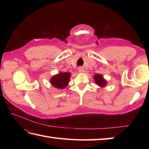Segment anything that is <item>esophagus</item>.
I'll return each mask as SVG.
<instances>
[{
  "mask_svg": "<svg viewBox=\"0 0 149 149\" xmlns=\"http://www.w3.org/2000/svg\"><path fill=\"white\" fill-rule=\"evenodd\" d=\"M78 71L80 73H83V72H84V68H83L79 67V68H78Z\"/></svg>",
  "mask_w": 149,
  "mask_h": 149,
  "instance_id": "34e87169",
  "label": "esophagus"
}]
</instances>
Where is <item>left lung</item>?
Wrapping results in <instances>:
<instances>
[{
	"label": "left lung",
	"mask_w": 149,
	"mask_h": 149,
	"mask_svg": "<svg viewBox=\"0 0 149 149\" xmlns=\"http://www.w3.org/2000/svg\"><path fill=\"white\" fill-rule=\"evenodd\" d=\"M94 79L95 83L99 85V86H104L106 84V81L104 79L102 75L96 74L94 77Z\"/></svg>",
	"instance_id": "8db88e82"
}]
</instances>
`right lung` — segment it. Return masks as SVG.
Returning <instances> with one entry per match:
<instances>
[{
  "instance_id": "1",
  "label": "right lung",
  "mask_w": 149,
  "mask_h": 149,
  "mask_svg": "<svg viewBox=\"0 0 149 149\" xmlns=\"http://www.w3.org/2000/svg\"><path fill=\"white\" fill-rule=\"evenodd\" d=\"M70 77V74L68 72H60L59 74L56 75L54 76L50 81L52 86L59 88V89H63L67 86Z\"/></svg>"
}]
</instances>
